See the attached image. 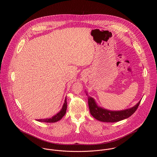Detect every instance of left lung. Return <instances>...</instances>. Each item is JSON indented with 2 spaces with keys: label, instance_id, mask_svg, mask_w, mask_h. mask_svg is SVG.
Here are the masks:
<instances>
[{
  "label": "left lung",
  "instance_id": "1",
  "mask_svg": "<svg viewBox=\"0 0 157 157\" xmlns=\"http://www.w3.org/2000/svg\"><path fill=\"white\" fill-rule=\"evenodd\" d=\"M88 98V105L90 114L97 120L103 122H117L131 117L138 108L140 101L131 108L119 111H112L99 107L95 100L89 96L86 92Z\"/></svg>",
  "mask_w": 157,
  "mask_h": 157
}]
</instances>
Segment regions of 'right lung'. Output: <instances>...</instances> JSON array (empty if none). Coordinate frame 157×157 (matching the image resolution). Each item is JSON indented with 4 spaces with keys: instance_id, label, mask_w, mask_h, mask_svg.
Returning a JSON list of instances; mask_svg holds the SVG:
<instances>
[{
    "instance_id": "add662e5",
    "label": "right lung",
    "mask_w": 157,
    "mask_h": 157,
    "mask_svg": "<svg viewBox=\"0 0 157 157\" xmlns=\"http://www.w3.org/2000/svg\"><path fill=\"white\" fill-rule=\"evenodd\" d=\"M67 98H65V103L63 105V107L60 111L58 112L56 115L53 116L52 118H45V119H40L37 120V121L40 122H45V123H55L62 118V117L65 115L67 112Z\"/></svg>"
}]
</instances>
